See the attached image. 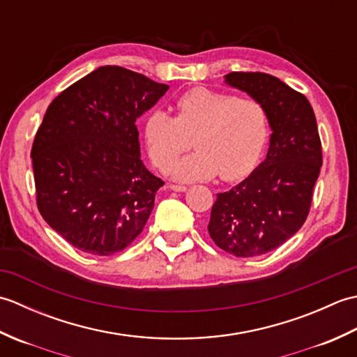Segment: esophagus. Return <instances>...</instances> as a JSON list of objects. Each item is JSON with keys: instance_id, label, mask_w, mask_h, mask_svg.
I'll return each mask as SVG.
<instances>
[{"instance_id": "1", "label": "esophagus", "mask_w": 357, "mask_h": 357, "mask_svg": "<svg viewBox=\"0 0 357 357\" xmlns=\"http://www.w3.org/2000/svg\"><path fill=\"white\" fill-rule=\"evenodd\" d=\"M170 190H173V192H185L187 187L185 185H179V184H172L170 185Z\"/></svg>"}]
</instances>
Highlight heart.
Instances as JSON below:
<instances>
[{
	"mask_svg": "<svg viewBox=\"0 0 357 357\" xmlns=\"http://www.w3.org/2000/svg\"><path fill=\"white\" fill-rule=\"evenodd\" d=\"M174 115L150 110L142 123L147 151L159 170H167L190 147L196 151L174 164L179 181L245 178L259 162L270 138V116L255 98L193 87L174 100Z\"/></svg>",
	"mask_w": 357,
	"mask_h": 357,
	"instance_id": "obj_1",
	"label": "heart"
}]
</instances>
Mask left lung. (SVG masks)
Segmentation results:
<instances>
[{
	"label": "left lung",
	"mask_w": 357,
	"mask_h": 357,
	"mask_svg": "<svg viewBox=\"0 0 357 357\" xmlns=\"http://www.w3.org/2000/svg\"><path fill=\"white\" fill-rule=\"evenodd\" d=\"M225 82L268 110L271 138L265 161L231 190L218 193L208 233L236 257L276 250L304 225L322 165V144L307 98L262 72H231Z\"/></svg>",
	"instance_id": "obj_1"
}]
</instances>
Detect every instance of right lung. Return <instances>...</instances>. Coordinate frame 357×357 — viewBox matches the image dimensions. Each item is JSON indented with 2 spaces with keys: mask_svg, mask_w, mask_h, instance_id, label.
<instances>
[{
  "mask_svg": "<svg viewBox=\"0 0 357 357\" xmlns=\"http://www.w3.org/2000/svg\"><path fill=\"white\" fill-rule=\"evenodd\" d=\"M167 90L102 66L50 102L30 151L36 206L75 248L110 256L142 231L164 181L141 161L135 123Z\"/></svg>",
  "mask_w": 357,
  "mask_h": 357,
  "instance_id": "obj_1",
  "label": "right lung"
}]
</instances>
